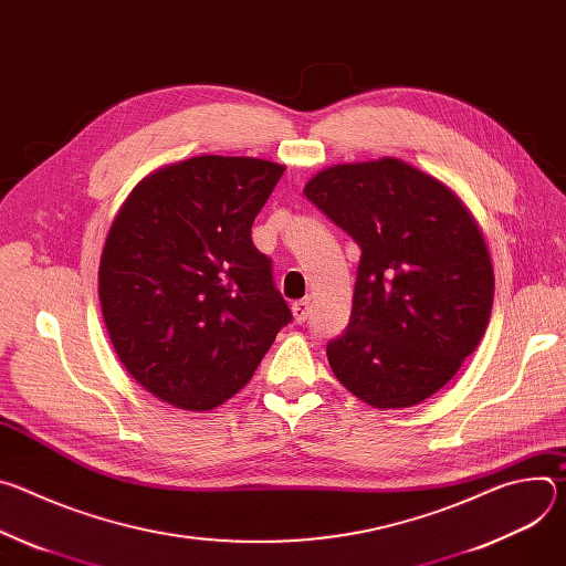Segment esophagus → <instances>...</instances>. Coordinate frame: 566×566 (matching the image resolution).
<instances>
[{
  "label": "esophagus",
  "instance_id": "esophagus-1",
  "mask_svg": "<svg viewBox=\"0 0 566 566\" xmlns=\"http://www.w3.org/2000/svg\"><path fill=\"white\" fill-rule=\"evenodd\" d=\"M293 317H295V322L297 325H304V322L311 317V302L308 300H297V302H293Z\"/></svg>",
  "mask_w": 566,
  "mask_h": 566
}]
</instances>
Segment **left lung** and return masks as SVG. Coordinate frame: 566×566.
Here are the masks:
<instances>
[{"label": "left lung", "mask_w": 566, "mask_h": 566, "mask_svg": "<svg viewBox=\"0 0 566 566\" xmlns=\"http://www.w3.org/2000/svg\"><path fill=\"white\" fill-rule=\"evenodd\" d=\"M304 195L360 249L349 325L327 345L336 378L378 410L417 406L486 332L495 277L479 226L398 158L322 170Z\"/></svg>", "instance_id": "8db88e82"}]
</instances>
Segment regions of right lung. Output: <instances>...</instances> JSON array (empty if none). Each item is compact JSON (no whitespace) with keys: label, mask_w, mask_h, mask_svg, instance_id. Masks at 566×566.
Returning <instances> with one entry per match:
<instances>
[{"label":"right lung","mask_w":566,"mask_h":566,"mask_svg":"<svg viewBox=\"0 0 566 566\" xmlns=\"http://www.w3.org/2000/svg\"><path fill=\"white\" fill-rule=\"evenodd\" d=\"M284 166L195 156L145 177L116 214L101 304L127 371L181 410H212L255 374L293 313L251 228Z\"/></svg>","instance_id":"add662e5"}]
</instances>
